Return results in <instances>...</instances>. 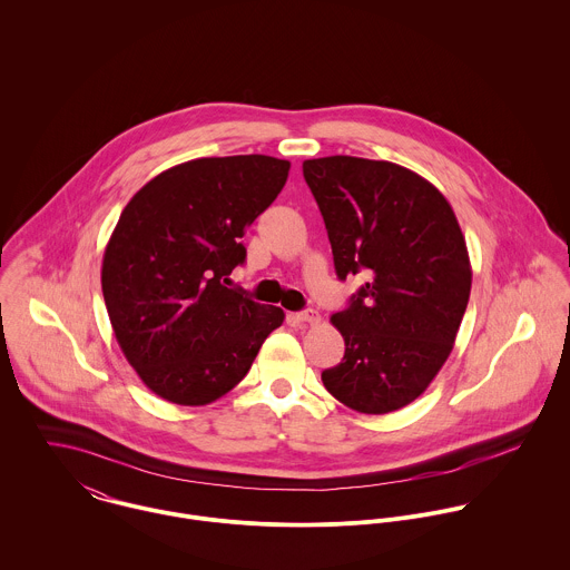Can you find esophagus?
Listing matches in <instances>:
<instances>
[{
  "mask_svg": "<svg viewBox=\"0 0 570 570\" xmlns=\"http://www.w3.org/2000/svg\"><path fill=\"white\" fill-rule=\"evenodd\" d=\"M294 321L301 323V325H318L321 323V314L316 309H305V312L296 314Z\"/></svg>",
  "mask_w": 570,
  "mask_h": 570,
  "instance_id": "obj_1",
  "label": "esophagus"
}]
</instances>
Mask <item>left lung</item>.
Listing matches in <instances>:
<instances>
[{
	"instance_id": "1",
	"label": "left lung",
	"mask_w": 570,
	"mask_h": 570,
	"mask_svg": "<svg viewBox=\"0 0 570 570\" xmlns=\"http://www.w3.org/2000/svg\"><path fill=\"white\" fill-rule=\"evenodd\" d=\"M340 281L366 272L331 316L344 357L323 371L346 407L386 414L414 402L452 353L472 289L465 237L448 199L400 164L351 156L305 160Z\"/></svg>"
}]
</instances>
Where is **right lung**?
Wrapping results in <instances>:
<instances>
[{
    "label": "right lung",
    "instance_id": "add662e5",
    "mask_svg": "<svg viewBox=\"0 0 570 570\" xmlns=\"http://www.w3.org/2000/svg\"><path fill=\"white\" fill-rule=\"evenodd\" d=\"M287 173L269 156L199 158L163 170L125 206L102 256V296L127 362L166 402L224 397L283 325L281 307L226 281L245 261V228Z\"/></svg>",
    "mask_w": 570,
    "mask_h": 570
}]
</instances>
